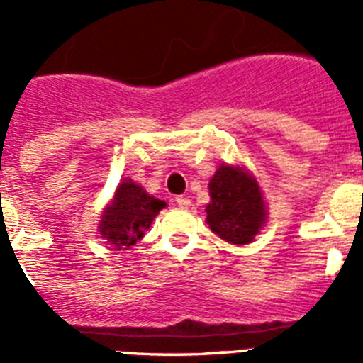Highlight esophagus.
Returning <instances> with one entry per match:
<instances>
[{
    "mask_svg": "<svg viewBox=\"0 0 363 363\" xmlns=\"http://www.w3.org/2000/svg\"><path fill=\"white\" fill-rule=\"evenodd\" d=\"M176 205H178L179 209H189L191 207V200L185 196H178L176 198Z\"/></svg>",
    "mask_w": 363,
    "mask_h": 363,
    "instance_id": "esophagus-1",
    "label": "esophagus"
}]
</instances>
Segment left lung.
<instances>
[{"label":"left lung","instance_id":"8db88e82","mask_svg":"<svg viewBox=\"0 0 363 363\" xmlns=\"http://www.w3.org/2000/svg\"><path fill=\"white\" fill-rule=\"evenodd\" d=\"M207 223L221 240L236 245L252 242L265 223V201L252 176L240 167L221 165L209 184Z\"/></svg>","mask_w":363,"mask_h":363}]
</instances>
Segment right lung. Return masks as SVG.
<instances>
[{"instance_id":"right-lung-1","label":"right lung","mask_w":363,"mask_h":363,"mask_svg":"<svg viewBox=\"0 0 363 363\" xmlns=\"http://www.w3.org/2000/svg\"><path fill=\"white\" fill-rule=\"evenodd\" d=\"M163 207L165 201L149 196L133 179H125L101 216L99 234L116 249H129L142 240L145 229Z\"/></svg>"}]
</instances>
